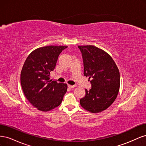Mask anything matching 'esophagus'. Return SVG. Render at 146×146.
Returning a JSON list of instances; mask_svg holds the SVG:
<instances>
[{"mask_svg": "<svg viewBox=\"0 0 146 146\" xmlns=\"http://www.w3.org/2000/svg\"><path fill=\"white\" fill-rule=\"evenodd\" d=\"M68 87H69V88H74L76 87V86H75V85H68Z\"/></svg>", "mask_w": 146, "mask_h": 146, "instance_id": "1", "label": "esophagus"}]
</instances>
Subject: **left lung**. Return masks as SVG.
Segmentation results:
<instances>
[{
	"label": "left lung",
	"mask_w": 146,
	"mask_h": 146,
	"mask_svg": "<svg viewBox=\"0 0 146 146\" xmlns=\"http://www.w3.org/2000/svg\"><path fill=\"white\" fill-rule=\"evenodd\" d=\"M84 76L91 78V88L80 100L82 107L92 113L107 109L115 100L120 87V74L111 56L94 46H78Z\"/></svg>",
	"instance_id": "obj_1"
}]
</instances>
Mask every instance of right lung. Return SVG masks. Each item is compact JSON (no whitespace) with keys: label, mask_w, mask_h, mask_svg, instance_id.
<instances>
[{"label":"right lung","mask_w":146,"mask_h":146,"mask_svg":"<svg viewBox=\"0 0 146 146\" xmlns=\"http://www.w3.org/2000/svg\"><path fill=\"white\" fill-rule=\"evenodd\" d=\"M67 46H48L36 48L25 61L21 84L25 98L35 108L48 111L61 104L68 89L66 83L49 80L60 53Z\"/></svg>","instance_id":"add662e5"}]
</instances>
